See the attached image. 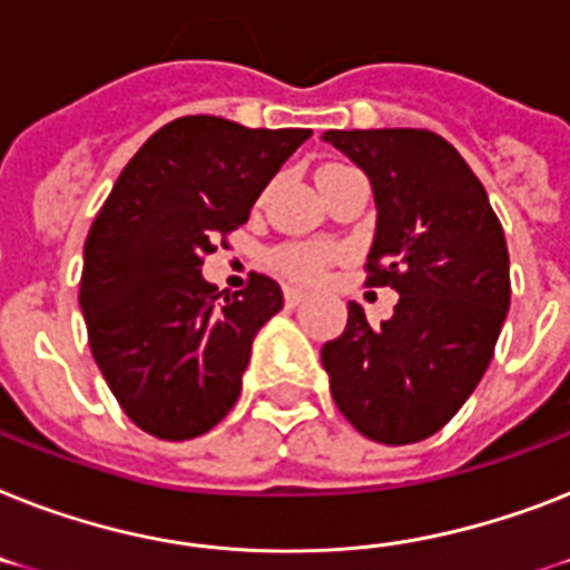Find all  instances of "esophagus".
<instances>
[{"instance_id": "esophagus-1", "label": "esophagus", "mask_w": 570, "mask_h": 570, "mask_svg": "<svg viewBox=\"0 0 570 570\" xmlns=\"http://www.w3.org/2000/svg\"><path fill=\"white\" fill-rule=\"evenodd\" d=\"M284 301H286V307H298L301 301H304V293H301V289H295V286H286Z\"/></svg>"}]
</instances>
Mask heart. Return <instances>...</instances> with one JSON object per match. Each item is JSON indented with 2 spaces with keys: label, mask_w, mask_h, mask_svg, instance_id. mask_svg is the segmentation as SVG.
Here are the masks:
<instances>
[{
  "label": "heart",
  "mask_w": 570,
  "mask_h": 570,
  "mask_svg": "<svg viewBox=\"0 0 570 570\" xmlns=\"http://www.w3.org/2000/svg\"><path fill=\"white\" fill-rule=\"evenodd\" d=\"M333 169H342V166H325L322 173H333ZM333 257H336V248L331 243H284L269 252V266L293 284H316Z\"/></svg>",
  "instance_id": "b5f03b06"
}]
</instances>
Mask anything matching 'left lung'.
I'll use <instances>...</instances> for the list:
<instances>
[{"label":"left lung","mask_w":570,"mask_h":570,"mask_svg":"<svg viewBox=\"0 0 570 570\" xmlns=\"http://www.w3.org/2000/svg\"><path fill=\"white\" fill-rule=\"evenodd\" d=\"M368 175L377 230L365 286L401 298L390 322L348 325L322 365L340 413L383 445H413L456 415L494 357L510 309V252L483 184L428 128L325 131Z\"/></svg>","instance_id":"1"}]
</instances>
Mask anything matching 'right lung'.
Returning <instances> with one entry per match:
<instances>
[{
  "label": "right lung",
  "instance_id": "add662e5",
  "mask_svg": "<svg viewBox=\"0 0 570 570\" xmlns=\"http://www.w3.org/2000/svg\"><path fill=\"white\" fill-rule=\"evenodd\" d=\"M309 134L180 117L142 142L92 219L78 289L87 340L122 413L151 436L196 439L237 404L254 336L284 295L257 272L222 295L202 266Z\"/></svg>",
  "mask_w": 570,
  "mask_h": 570
}]
</instances>
